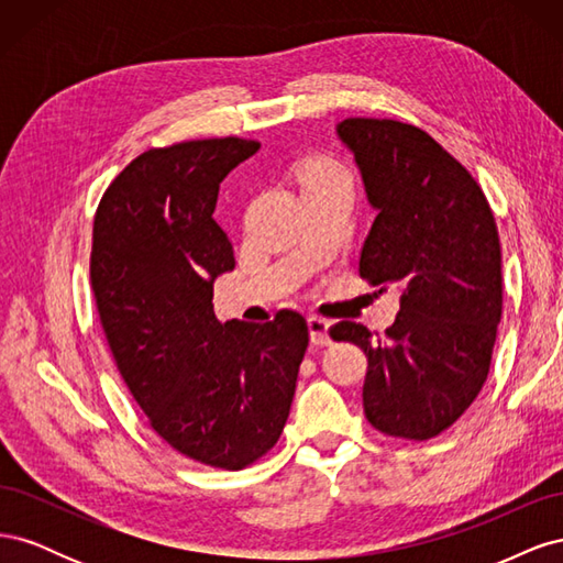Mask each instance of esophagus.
<instances>
[{
    "label": "esophagus",
    "instance_id": "obj_1",
    "mask_svg": "<svg viewBox=\"0 0 563 563\" xmlns=\"http://www.w3.org/2000/svg\"><path fill=\"white\" fill-rule=\"evenodd\" d=\"M308 329H310V338H312L314 345H329L331 343V335H329L331 323L327 319L310 317L308 319Z\"/></svg>",
    "mask_w": 563,
    "mask_h": 563
}]
</instances>
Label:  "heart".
<instances>
[{
	"instance_id": "1",
	"label": "heart",
	"mask_w": 563,
	"mask_h": 563,
	"mask_svg": "<svg viewBox=\"0 0 563 563\" xmlns=\"http://www.w3.org/2000/svg\"><path fill=\"white\" fill-rule=\"evenodd\" d=\"M298 183L305 192L310 187L321 185H350V174L338 159L329 155H314L298 166Z\"/></svg>"
}]
</instances>
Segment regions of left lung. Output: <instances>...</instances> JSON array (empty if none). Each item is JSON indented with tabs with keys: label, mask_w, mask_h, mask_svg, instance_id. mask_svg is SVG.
Instances as JSON below:
<instances>
[{
	"label": "left lung",
	"mask_w": 563,
	"mask_h": 563,
	"mask_svg": "<svg viewBox=\"0 0 563 563\" xmlns=\"http://www.w3.org/2000/svg\"><path fill=\"white\" fill-rule=\"evenodd\" d=\"M335 131L378 213L360 275L395 284L399 314L383 335L340 321L331 338L366 354L362 397L373 428L432 439L467 411L488 376L503 314L496 218L467 168L422 129L350 117Z\"/></svg>",
	"instance_id": "obj_1"
}]
</instances>
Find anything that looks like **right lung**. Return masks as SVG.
<instances>
[{
    "mask_svg": "<svg viewBox=\"0 0 563 563\" xmlns=\"http://www.w3.org/2000/svg\"><path fill=\"white\" fill-rule=\"evenodd\" d=\"M258 147L230 135L147 150L93 218L91 286L119 373L166 444L220 470L277 444L310 340L294 310L267 323L213 312V282L234 269L218 187Z\"/></svg>",
    "mask_w": 563,
    "mask_h": 563,
    "instance_id": "1",
    "label": "right lung"
}]
</instances>
